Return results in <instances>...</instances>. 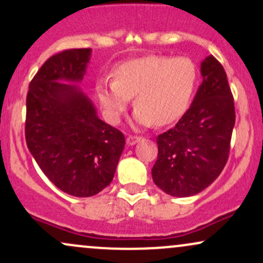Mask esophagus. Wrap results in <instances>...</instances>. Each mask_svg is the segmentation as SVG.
<instances>
[{
	"mask_svg": "<svg viewBox=\"0 0 263 263\" xmlns=\"http://www.w3.org/2000/svg\"><path fill=\"white\" fill-rule=\"evenodd\" d=\"M138 141H140V137H137V136H128L127 140H126V143H127L128 146H134V144L137 143Z\"/></svg>",
	"mask_w": 263,
	"mask_h": 263,
	"instance_id": "34e87169",
	"label": "esophagus"
}]
</instances>
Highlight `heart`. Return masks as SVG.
<instances>
[{
    "label": "heart",
    "mask_w": 263,
    "mask_h": 263,
    "mask_svg": "<svg viewBox=\"0 0 263 263\" xmlns=\"http://www.w3.org/2000/svg\"><path fill=\"white\" fill-rule=\"evenodd\" d=\"M114 81L100 79L95 93L105 116L117 123L135 98V121L142 127L165 126L188 111L198 84V70L188 58L149 55L119 64Z\"/></svg>",
    "instance_id": "1"
}]
</instances>
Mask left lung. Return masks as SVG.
<instances>
[{
  "label": "left lung",
  "mask_w": 263,
  "mask_h": 263,
  "mask_svg": "<svg viewBox=\"0 0 263 263\" xmlns=\"http://www.w3.org/2000/svg\"><path fill=\"white\" fill-rule=\"evenodd\" d=\"M203 77L192 105L173 128L157 137L153 182L172 197L203 192L229 158L235 126L234 98L222 65L213 55L200 64Z\"/></svg>",
  "instance_id": "left-lung-1"
}]
</instances>
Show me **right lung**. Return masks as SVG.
I'll return each mask as SVG.
<instances>
[{
  "label": "right lung",
  "mask_w": 263,
  "mask_h": 263,
  "mask_svg": "<svg viewBox=\"0 0 263 263\" xmlns=\"http://www.w3.org/2000/svg\"><path fill=\"white\" fill-rule=\"evenodd\" d=\"M91 49L50 57L29 84L26 142L39 168L57 188L87 198L111 183L125 147L121 131L98 117L78 84Z\"/></svg>",
  "instance_id": "1"
}]
</instances>
